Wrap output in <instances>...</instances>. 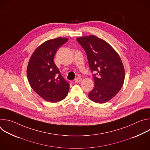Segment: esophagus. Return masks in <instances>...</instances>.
I'll return each mask as SVG.
<instances>
[{
    "instance_id": "obj_1",
    "label": "esophagus",
    "mask_w": 150,
    "mask_h": 150,
    "mask_svg": "<svg viewBox=\"0 0 150 150\" xmlns=\"http://www.w3.org/2000/svg\"><path fill=\"white\" fill-rule=\"evenodd\" d=\"M82 80V79L81 78H79V77H77L75 79V82H81Z\"/></svg>"
}]
</instances>
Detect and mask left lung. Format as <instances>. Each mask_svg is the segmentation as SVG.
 <instances>
[{"label": "left lung", "mask_w": 150, "mask_h": 150, "mask_svg": "<svg viewBox=\"0 0 150 150\" xmlns=\"http://www.w3.org/2000/svg\"><path fill=\"white\" fill-rule=\"evenodd\" d=\"M77 41L86 52L94 87L88 97L97 103H104L120 90L125 80V69L117 53L105 41L91 35L78 37Z\"/></svg>", "instance_id": "left-lung-1"}]
</instances>
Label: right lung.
<instances>
[{
    "label": "right lung",
    "mask_w": 150,
    "mask_h": 150,
    "mask_svg": "<svg viewBox=\"0 0 150 150\" xmlns=\"http://www.w3.org/2000/svg\"><path fill=\"white\" fill-rule=\"evenodd\" d=\"M68 40L65 37L47 40L35 50L30 59L27 75L30 86L47 101H60L68 93L69 83L62 77L53 60L58 49Z\"/></svg>",
    "instance_id": "1"
}]
</instances>
